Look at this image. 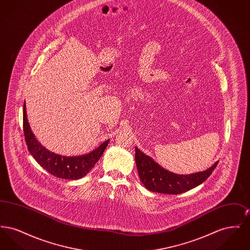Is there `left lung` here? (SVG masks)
<instances>
[{"mask_svg":"<svg viewBox=\"0 0 250 250\" xmlns=\"http://www.w3.org/2000/svg\"><path fill=\"white\" fill-rule=\"evenodd\" d=\"M135 151L137 168L143 186L152 192L163 194L177 195L200 186L212 174L218 164V161H216L213 166L204 171L187 175L176 174L158 165L137 147Z\"/></svg>","mask_w":250,"mask_h":250,"instance_id":"left-lung-1","label":"left lung"}]
</instances>
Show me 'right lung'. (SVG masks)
<instances>
[{
  "label": "right lung",
  "mask_w": 250,
  "mask_h": 250,
  "mask_svg": "<svg viewBox=\"0 0 250 250\" xmlns=\"http://www.w3.org/2000/svg\"><path fill=\"white\" fill-rule=\"evenodd\" d=\"M23 132L28 150L36 162L53 176L68 180H78L84 177L100 159L109 143L107 140L89 154L78 156H64L52 153L41 145V143H38L33 131L31 130L27 119L25 102L23 105Z\"/></svg>",
  "instance_id": "1"
}]
</instances>
